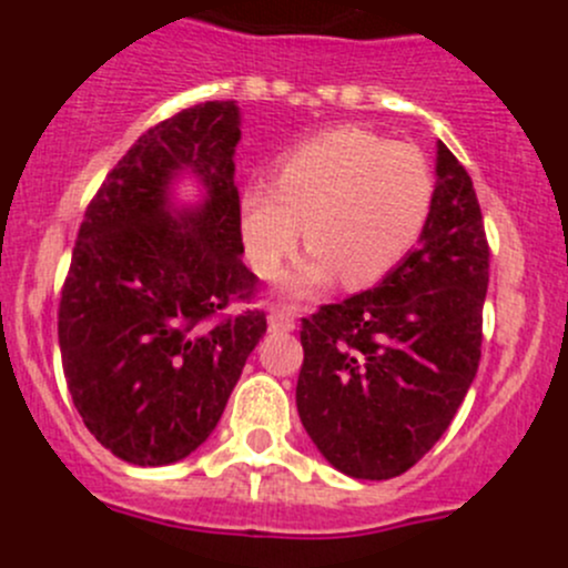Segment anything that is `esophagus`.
I'll use <instances>...</instances> for the list:
<instances>
[{
	"instance_id": "1",
	"label": "esophagus",
	"mask_w": 568,
	"mask_h": 568,
	"mask_svg": "<svg viewBox=\"0 0 568 568\" xmlns=\"http://www.w3.org/2000/svg\"><path fill=\"white\" fill-rule=\"evenodd\" d=\"M294 326H296L294 313L285 311V307H272V313H268V329H272V332H291Z\"/></svg>"
}]
</instances>
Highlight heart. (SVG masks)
<instances>
[{
	"mask_svg": "<svg viewBox=\"0 0 568 568\" xmlns=\"http://www.w3.org/2000/svg\"><path fill=\"white\" fill-rule=\"evenodd\" d=\"M432 205L434 175L415 145L343 125L285 151L274 181L244 186L239 216L263 277L296 250L305 222L313 250L285 277V291L311 296L335 277L346 288L385 280L420 242Z\"/></svg>",
	"mask_w": 568,
	"mask_h": 568,
	"instance_id": "heart-1",
	"label": "heart"
}]
</instances>
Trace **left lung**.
<instances>
[{"label": "left lung", "mask_w": 568, "mask_h": 568, "mask_svg": "<svg viewBox=\"0 0 568 568\" xmlns=\"http://www.w3.org/2000/svg\"><path fill=\"white\" fill-rule=\"evenodd\" d=\"M489 244L473 178L437 142L420 244L376 288L302 318L296 409L343 475L387 480L434 448L480 363Z\"/></svg>", "instance_id": "1"}]
</instances>
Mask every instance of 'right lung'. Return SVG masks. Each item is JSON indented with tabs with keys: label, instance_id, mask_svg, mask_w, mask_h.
I'll list each match as a JSON object with an SVG mask.
<instances>
[{
	"label": "right lung",
	"instance_id": "1",
	"mask_svg": "<svg viewBox=\"0 0 568 568\" xmlns=\"http://www.w3.org/2000/svg\"><path fill=\"white\" fill-rule=\"evenodd\" d=\"M236 101H205L148 129L84 211L57 335L73 406L118 459L162 467L209 439L266 332L244 266ZM189 172L206 189L173 210Z\"/></svg>",
	"mask_w": 568,
	"mask_h": 568
}]
</instances>
